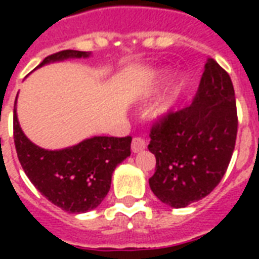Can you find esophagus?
Masks as SVG:
<instances>
[{
  "mask_svg": "<svg viewBox=\"0 0 259 259\" xmlns=\"http://www.w3.org/2000/svg\"><path fill=\"white\" fill-rule=\"evenodd\" d=\"M132 149H133V152L137 153V152L144 149V142L141 140H138V138H134L133 142H132Z\"/></svg>",
  "mask_w": 259,
  "mask_h": 259,
  "instance_id": "34e87169",
  "label": "esophagus"
}]
</instances>
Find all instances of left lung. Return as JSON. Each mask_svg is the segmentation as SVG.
<instances>
[{"label":"left lung","instance_id":"left-lung-1","mask_svg":"<svg viewBox=\"0 0 259 259\" xmlns=\"http://www.w3.org/2000/svg\"><path fill=\"white\" fill-rule=\"evenodd\" d=\"M89 56L82 51H62L47 56L34 70L50 63ZM17 97L13 110L14 145L30 183L42 196L67 212L83 213L97 208L109 192L114 169L130 156L132 138L95 136L64 149H42L22 132L17 117Z\"/></svg>","mask_w":259,"mask_h":259}]
</instances>
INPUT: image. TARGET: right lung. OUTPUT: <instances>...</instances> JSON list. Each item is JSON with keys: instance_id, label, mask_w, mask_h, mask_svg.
I'll list each match as a JSON object with an SVG mask.
<instances>
[{"instance_id": "1", "label": "right lung", "mask_w": 259, "mask_h": 259, "mask_svg": "<svg viewBox=\"0 0 259 259\" xmlns=\"http://www.w3.org/2000/svg\"><path fill=\"white\" fill-rule=\"evenodd\" d=\"M238 118L229 74L208 60L192 103L168 111L150 130L156 157L149 179L156 196L173 208L203 199L221 183L237 140Z\"/></svg>"}]
</instances>
